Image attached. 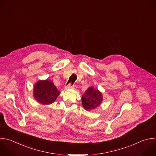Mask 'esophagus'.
I'll return each mask as SVG.
<instances>
[{
	"instance_id": "esophagus-1",
	"label": "esophagus",
	"mask_w": 156,
	"mask_h": 156,
	"mask_svg": "<svg viewBox=\"0 0 156 156\" xmlns=\"http://www.w3.org/2000/svg\"><path fill=\"white\" fill-rule=\"evenodd\" d=\"M75 86H74V85H73V86H71V84H69V85H67L66 87V89H74V87H75Z\"/></svg>"
}]
</instances>
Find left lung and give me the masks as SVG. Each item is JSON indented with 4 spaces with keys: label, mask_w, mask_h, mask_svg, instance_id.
Listing matches in <instances>:
<instances>
[{
    "label": "left lung",
    "mask_w": 156,
    "mask_h": 156,
    "mask_svg": "<svg viewBox=\"0 0 156 156\" xmlns=\"http://www.w3.org/2000/svg\"><path fill=\"white\" fill-rule=\"evenodd\" d=\"M103 100L102 93L93 86L89 87L81 97L82 105L86 111H92L99 107Z\"/></svg>",
    "instance_id": "left-lung-1"
}]
</instances>
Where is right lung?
<instances>
[{"mask_svg": "<svg viewBox=\"0 0 156 156\" xmlns=\"http://www.w3.org/2000/svg\"><path fill=\"white\" fill-rule=\"evenodd\" d=\"M60 94L54 83L50 80H39L34 86L33 95L40 104L47 105L53 103Z\"/></svg>", "mask_w": 156, "mask_h": 156, "instance_id": "add662e5", "label": "right lung"}]
</instances>
